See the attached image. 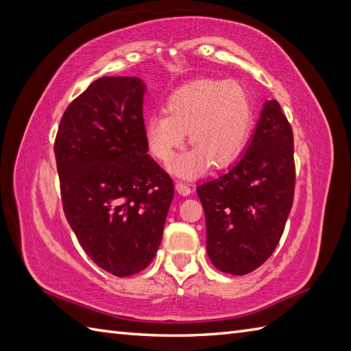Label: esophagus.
<instances>
[{
	"label": "esophagus",
	"instance_id": "esophagus-1",
	"mask_svg": "<svg viewBox=\"0 0 351 351\" xmlns=\"http://www.w3.org/2000/svg\"><path fill=\"white\" fill-rule=\"evenodd\" d=\"M175 189H176V191H178L179 194H182V195H189V194L191 193L190 186L186 185V184H184V182H176Z\"/></svg>",
	"mask_w": 351,
	"mask_h": 351
}]
</instances>
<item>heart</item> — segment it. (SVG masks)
<instances>
[{"label":"heart","mask_w":351,"mask_h":351,"mask_svg":"<svg viewBox=\"0 0 351 351\" xmlns=\"http://www.w3.org/2000/svg\"><path fill=\"white\" fill-rule=\"evenodd\" d=\"M165 110L146 119L145 137L152 156L166 165L189 132L194 148L172 167L181 176L199 175L210 162L224 167L238 160L256 118L251 95L233 80L205 79L179 88L169 95Z\"/></svg>","instance_id":"obj_1"}]
</instances>
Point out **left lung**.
Here are the masks:
<instances>
[{"label": "left lung", "mask_w": 351, "mask_h": 351, "mask_svg": "<svg viewBox=\"0 0 351 351\" xmlns=\"http://www.w3.org/2000/svg\"><path fill=\"white\" fill-rule=\"evenodd\" d=\"M293 154L290 122L278 101H266L242 158L197 186L206 218V251L221 272L245 275L272 256L295 197Z\"/></svg>", "instance_id": "left-lung-1"}]
</instances>
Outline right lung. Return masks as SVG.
I'll use <instances>...</instances> for the list:
<instances>
[{
    "mask_svg": "<svg viewBox=\"0 0 351 351\" xmlns=\"http://www.w3.org/2000/svg\"><path fill=\"white\" fill-rule=\"evenodd\" d=\"M143 93L138 77L94 80L67 106L53 146L65 218L115 276L152 262L173 200L172 178L148 156Z\"/></svg>",
    "mask_w": 351,
    "mask_h": 351,
    "instance_id": "add662e5",
    "label": "right lung"
}]
</instances>
